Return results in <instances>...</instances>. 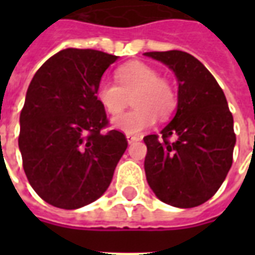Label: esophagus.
<instances>
[{
    "instance_id": "esophagus-1",
    "label": "esophagus",
    "mask_w": 255,
    "mask_h": 255,
    "mask_svg": "<svg viewBox=\"0 0 255 255\" xmlns=\"http://www.w3.org/2000/svg\"><path fill=\"white\" fill-rule=\"evenodd\" d=\"M139 136H133V135H127V142L128 143H133V142H138Z\"/></svg>"
}]
</instances>
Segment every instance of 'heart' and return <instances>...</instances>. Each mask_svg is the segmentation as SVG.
Wrapping results in <instances>:
<instances>
[{
    "mask_svg": "<svg viewBox=\"0 0 255 255\" xmlns=\"http://www.w3.org/2000/svg\"><path fill=\"white\" fill-rule=\"evenodd\" d=\"M117 83L101 80L95 97L109 115H119L133 95L135 109L115 117L112 126L128 135L140 133L160 119L171 116L177 106L175 87L166 79L160 78L155 68L147 64L133 61L116 71Z\"/></svg>",
    "mask_w": 255,
    "mask_h": 255,
    "instance_id": "obj_1",
    "label": "heart"
}]
</instances>
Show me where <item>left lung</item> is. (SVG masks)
<instances>
[{
    "label": "left lung",
    "mask_w": 255,
    "mask_h": 255,
    "mask_svg": "<svg viewBox=\"0 0 255 255\" xmlns=\"http://www.w3.org/2000/svg\"><path fill=\"white\" fill-rule=\"evenodd\" d=\"M176 76L177 106L158 135H147L144 172L155 197L175 208H195L217 192L232 165L234 117L224 91L201 61L180 50L144 53ZM175 140L169 142L168 137Z\"/></svg>",
    "instance_id": "1"
}]
</instances>
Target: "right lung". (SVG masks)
I'll return each mask as SVG.
<instances>
[{"mask_svg":"<svg viewBox=\"0 0 255 255\" xmlns=\"http://www.w3.org/2000/svg\"><path fill=\"white\" fill-rule=\"evenodd\" d=\"M117 56L64 49L31 80L20 113L19 149L31 187L60 209L83 208L108 190L127 149L124 133L108 126L97 86Z\"/></svg>","mask_w":255,"mask_h":255,"instance_id":"right-lung-1","label":"right lung"}]
</instances>
